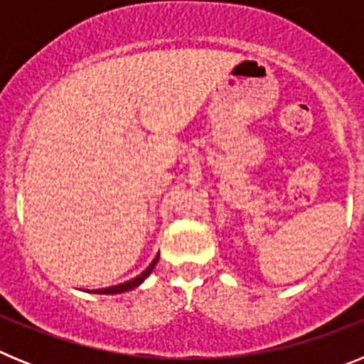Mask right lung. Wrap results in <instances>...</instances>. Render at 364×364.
I'll use <instances>...</instances> for the list:
<instances>
[{"label":"right lung","instance_id":"obj_1","mask_svg":"<svg viewBox=\"0 0 364 364\" xmlns=\"http://www.w3.org/2000/svg\"><path fill=\"white\" fill-rule=\"evenodd\" d=\"M156 262H159V255L154 257L153 262H151V264L147 266V268L144 269V272L140 273V275H136V277L131 279V281H125V282H122V284H117V286H109V288H102V290H95V291H91V294L117 295V294H124V291L133 290V288H136V286H140L144 281H146L147 277H149L151 272H153V268H154V266H156Z\"/></svg>","mask_w":364,"mask_h":364}]
</instances>
